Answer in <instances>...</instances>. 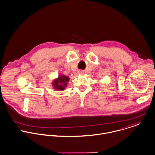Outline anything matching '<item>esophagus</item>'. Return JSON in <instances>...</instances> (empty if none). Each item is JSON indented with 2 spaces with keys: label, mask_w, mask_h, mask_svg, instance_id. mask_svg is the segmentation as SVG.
<instances>
[{
  "label": "esophagus",
  "mask_w": 155,
  "mask_h": 155,
  "mask_svg": "<svg viewBox=\"0 0 155 155\" xmlns=\"http://www.w3.org/2000/svg\"><path fill=\"white\" fill-rule=\"evenodd\" d=\"M79 73H80V74H83V71H79Z\"/></svg>",
  "instance_id": "1"
}]
</instances>
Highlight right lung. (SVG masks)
I'll list each match as a JSON object with an SVG mask.
<instances>
[{
    "instance_id": "1",
    "label": "right lung",
    "mask_w": 155,
    "mask_h": 155,
    "mask_svg": "<svg viewBox=\"0 0 155 155\" xmlns=\"http://www.w3.org/2000/svg\"><path fill=\"white\" fill-rule=\"evenodd\" d=\"M69 78L66 75H60L59 77L54 80L53 86L54 89L62 91L67 86V83L69 81Z\"/></svg>"
}]
</instances>
